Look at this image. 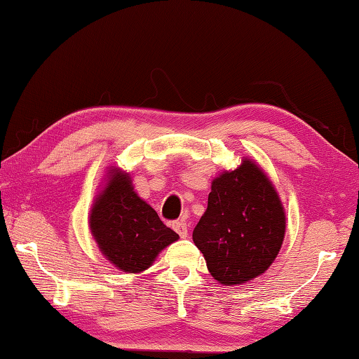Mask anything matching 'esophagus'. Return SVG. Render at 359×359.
Returning a JSON list of instances; mask_svg holds the SVG:
<instances>
[{
    "instance_id": "34e87169",
    "label": "esophagus",
    "mask_w": 359,
    "mask_h": 359,
    "mask_svg": "<svg viewBox=\"0 0 359 359\" xmlns=\"http://www.w3.org/2000/svg\"><path fill=\"white\" fill-rule=\"evenodd\" d=\"M172 228H174V231L175 233H177L182 239H185V238H188V226H187V223L184 222V220H179V222H174L172 223Z\"/></svg>"
}]
</instances>
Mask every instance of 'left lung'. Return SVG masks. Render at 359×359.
<instances>
[{"mask_svg": "<svg viewBox=\"0 0 359 359\" xmlns=\"http://www.w3.org/2000/svg\"><path fill=\"white\" fill-rule=\"evenodd\" d=\"M287 215L267 174L242 156L210 185L208 209L193 231V242L210 276L224 287L253 280L269 269L280 252Z\"/></svg>", "mask_w": 359, "mask_h": 359, "instance_id": "obj_1", "label": "left lung"}]
</instances>
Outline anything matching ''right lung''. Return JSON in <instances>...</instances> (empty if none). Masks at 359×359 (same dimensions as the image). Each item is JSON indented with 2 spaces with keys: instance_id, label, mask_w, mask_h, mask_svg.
<instances>
[{
  "instance_id": "add662e5",
  "label": "right lung",
  "mask_w": 359,
  "mask_h": 359,
  "mask_svg": "<svg viewBox=\"0 0 359 359\" xmlns=\"http://www.w3.org/2000/svg\"><path fill=\"white\" fill-rule=\"evenodd\" d=\"M101 184L88 215L90 233L102 257L117 269L144 272L179 234L135 191L130 172L111 166Z\"/></svg>"
}]
</instances>
